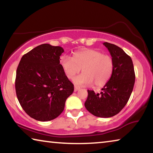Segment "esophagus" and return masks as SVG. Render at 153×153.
<instances>
[{
  "mask_svg": "<svg viewBox=\"0 0 153 153\" xmlns=\"http://www.w3.org/2000/svg\"><path fill=\"white\" fill-rule=\"evenodd\" d=\"M80 89L79 87H77V86H75L74 87V92H77V90H79Z\"/></svg>",
  "mask_w": 153,
  "mask_h": 153,
  "instance_id": "esophagus-1",
  "label": "esophagus"
}]
</instances>
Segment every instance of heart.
I'll return each instance as SVG.
<instances>
[{
	"label": "heart",
	"instance_id": "obj_1",
	"mask_svg": "<svg viewBox=\"0 0 153 153\" xmlns=\"http://www.w3.org/2000/svg\"><path fill=\"white\" fill-rule=\"evenodd\" d=\"M60 64L65 74L71 79L82 69L83 74L74 80L75 84L79 86H90L94 84L95 86H103L110 79L114 68L113 59L95 49L76 52L72 58L61 56Z\"/></svg>",
	"mask_w": 153,
	"mask_h": 153
}]
</instances>
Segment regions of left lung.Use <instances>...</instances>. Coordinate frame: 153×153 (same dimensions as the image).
<instances>
[{"instance_id":"obj_1","label":"left lung","mask_w":153,"mask_h":153,"mask_svg":"<svg viewBox=\"0 0 153 153\" xmlns=\"http://www.w3.org/2000/svg\"><path fill=\"white\" fill-rule=\"evenodd\" d=\"M103 45L112 56V76L100 94L88 90V96L84 105L94 116L107 118L117 115L127 104L134 88L135 73L132 60L122 48L108 42Z\"/></svg>"}]
</instances>
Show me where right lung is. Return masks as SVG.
<instances>
[{"label":"right lung","mask_w":153,"mask_h":153,"mask_svg":"<svg viewBox=\"0 0 153 153\" xmlns=\"http://www.w3.org/2000/svg\"><path fill=\"white\" fill-rule=\"evenodd\" d=\"M63 52L61 46L43 44L25 54L17 67V99L25 112L36 120L47 121L57 117L74 92V84L60 64Z\"/></svg>","instance_id":"1"}]
</instances>
